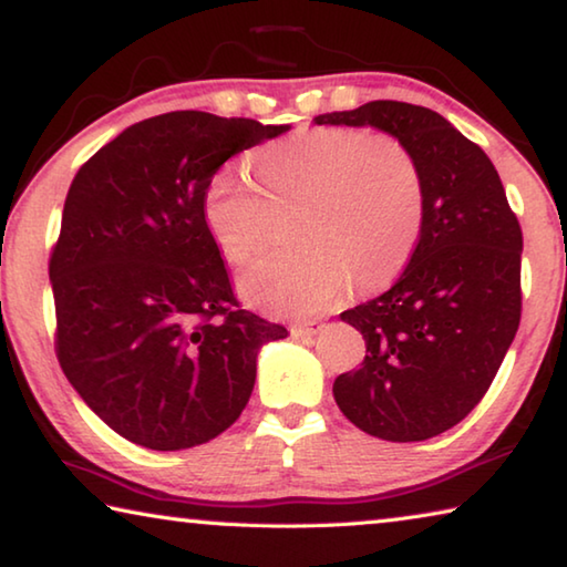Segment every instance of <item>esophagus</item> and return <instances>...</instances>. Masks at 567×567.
<instances>
[{
	"mask_svg": "<svg viewBox=\"0 0 567 567\" xmlns=\"http://www.w3.org/2000/svg\"><path fill=\"white\" fill-rule=\"evenodd\" d=\"M324 330V322L320 320H307V322H297L292 324V334L295 338H315V334Z\"/></svg>",
	"mask_w": 567,
	"mask_h": 567,
	"instance_id": "esophagus-1",
	"label": "esophagus"
}]
</instances>
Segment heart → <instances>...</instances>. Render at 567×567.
Returning <instances> with one entry per match:
<instances>
[{"label":"heart","mask_w":567,"mask_h":567,"mask_svg":"<svg viewBox=\"0 0 567 567\" xmlns=\"http://www.w3.org/2000/svg\"><path fill=\"white\" fill-rule=\"evenodd\" d=\"M267 192L307 205L292 255L249 265L239 292L282 318L328 310L348 290L378 287L408 265L425 217L417 162L398 140L344 127H312L252 152ZM265 192L243 162L209 177L203 217L227 265H245L262 237Z\"/></svg>","instance_id":"1"}]
</instances>
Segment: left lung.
Masks as SVG:
<instances>
[{"label": "left lung", "mask_w": 567, "mask_h": 567, "mask_svg": "<svg viewBox=\"0 0 567 567\" xmlns=\"http://www.w3.org/2000/svg\"><path fill=\"white\" fill-rule=\"evenodd\" d=\"M315 124L388 132L420 167V239L388 292L340 315L368 354L334 380L332 395L362 433L435 437L483 400L520 324V223L491 157L443 114L375 100Z\"/></svg>", "instance_id": "1"}]
</instances>
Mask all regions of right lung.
<instances>
[{
    "label": "right lung",
    "instance_id": "add662e5",
    "mask_svg": "<svg viewBox=\"0 0 567 567\" xmlns=\"http://www.w3.org/2000/svg\"><path fill=\"white\" fill-rule=\"evenodd\" d=\"M290 124L182 110L142 120L76 172L50 257L56 360L94 415L150 450L233 425L282 324L239 310L203 217L209 177Z\"/></svg>",
    "mask_w": 567,
    "mask_h": 567
}]
</instances>
